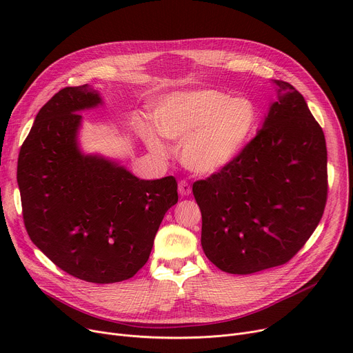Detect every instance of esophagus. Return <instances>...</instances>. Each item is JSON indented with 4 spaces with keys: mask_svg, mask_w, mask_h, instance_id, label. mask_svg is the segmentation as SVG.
<instances>
[{
    "mask_svg": "<svg viewBox=\"0 0 353 353\" xmlns=\"http://www.w3.org/2000/svg\"><path fill=\"white\" fill-rule=\"evenodd\" d=\"M179 193L180 196H189L192 193V186L188 180H181L179 183Z\"/></svg>",
    "mask_w": 353,
    "mask_h": 353,
    "instance_id": "obj_1",
    "label": "esophagus"
}]
</instances>
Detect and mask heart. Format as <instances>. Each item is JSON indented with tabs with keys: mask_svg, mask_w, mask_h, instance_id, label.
I'll list each match as a JSON object with an SVG mask.
<instances>
[{
	"mask_svg": "<svg viewBox=\"0 0 353 353\" xmlns=\"http://www.w3.org/2000/svg\"><path fill=\"white\" fill-rule=\"evenodd\" d=\"M257 119L253 100L216 90L177 92L164 99L156 111L160 133L184 140L181 160L197 173H213L229 164L252 137ZM143 136L154 154H169L156 130L147 127Z\"/></svg>",
	"mask_w": 353,
	"mask_h": 353,
	"instance_id": "1",
	"label": "heart"
}]
</instances>
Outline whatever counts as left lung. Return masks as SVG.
Instances as JSON below:
<instances>
[{
	"label": "left lung",
	"instance_id": "obj_1",
	"mask_svg": "<svg viewBox=\"0 0 353 353\" xmlns=\"http://www.w3.org/2000/svg\"><path fill=\"white\" fill-rule=\"evenodd\" d=\"M262 130L229 164L193 183L201 248L232 274L288 263L318 228L327 199L323 130L301 92L274 80Z\"/></svg>",
	"mask_w": 353,
	"mask_h": 353
}]
</instances>
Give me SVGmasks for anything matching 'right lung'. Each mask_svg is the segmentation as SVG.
<instances>
[{"instance_id":"1","label":"right lung","mask_w":353,"mask_h":353,"mask_svg":"<svg viewBox=\"0 0 353 353\" xmlns=\"http://www.w3.org/2000/svg\"><path fill=\"white\" fill-rule=\"evenodd\" d=\"M100 103L87 84L54 94L21 145L17 181L32 243L74 277L116 283L145 265L179 196L173 176L140 180L114 161L80 152L79 111Z\"/></svg>"}]
</instances>
